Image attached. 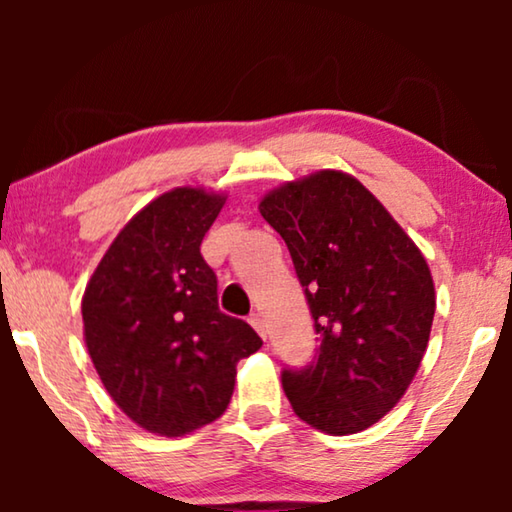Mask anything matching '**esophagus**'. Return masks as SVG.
<instances>
[{"label": "esophagus", "mask_w": 512, "mask_h": 512, "mask_svg": "<svg viewBox=\"0 0 512 512\" xmlns=\"http://www.w3.org/2000/svg\"><path fill=\"white\" fill-rule=\"evenodd\" d=\"M249 324L256 328V333L261 335L263 340L268 338V328H265V319H263V314H261V312H254V314H251V317H249Z\"/></svg>", "instance_id": "34e87169"}]
</instances>
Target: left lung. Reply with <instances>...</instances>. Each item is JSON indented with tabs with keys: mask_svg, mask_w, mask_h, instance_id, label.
I'll list each match as a JSON object with an SVG mask.
<instances>
[{
	"mask_svg": "<svg viewBox=\"0 0 512 512\" xmlns=\"http://www.w3.org/2000/svg\"><path fill=\"white\" fill-rule=\"evenodd\" d=\"M258 209L289 247L321 340L310 366L282 370L286 398L324 433L368 429L401 401L429 345L436 289L426 258L340 170L289 181Z\"/></svg>",
	"mask_w": 512,
	"mask_h": 512,
	"instance_id": "obj_1",
	"label": "left lung"
}]
</instances>
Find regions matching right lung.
I'll return each instance as SVG.
<instances>
[{
	"label": "right lung",
	"instance_id": "1",
	"mask_svg": "<svg viewBox=\"0 0 512 512\" xmlns=\"http://www.w3.org/2000/svg\"><path fill=\"white\" fill-rule=\"evenodd\" d=\"M226 195L181 186L125 223L81 300L83 338L114 403L142 429L177 438L219 419L237 361L261 349L219 310L202 237Z\"/></svg>",
	"mask_w": 512,
	"mask_h": 512
}]
</instances>
